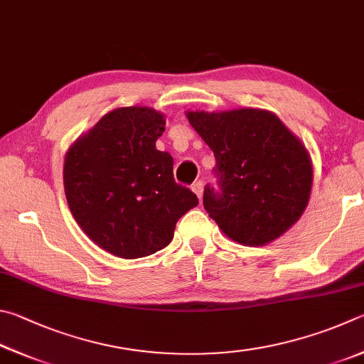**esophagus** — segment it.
Segmentation results:
<instances>
[{"label":"esophagus","instance_id":"34e87169","mask_svg":"<svg viewBox=\"0 0 364 364\" xmlns=\"http://www.w3.org/2000/svg\"><path fill=\"white\" fill-rule=\"evenodd\" d=\"M192 190L196 193V196H198L200 200L203 198V190H205V188H203V183L201 182H195L193 186H192Z\"/></svg>","mask_w":364,"mask_h":364}]
</instances>
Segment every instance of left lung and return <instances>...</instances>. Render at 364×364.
Here are the masks:
<instances>
[{"label": "left lung", "mask_w": 364, "mask_h": 364, "mask_svg": "<svg viewBox=\"0 0 364 364\" xmlns=\"http://www.w3.org/2000/svg\"><path fill=\"white\" fill-rule=\"evenodd\" d=\"M187 118L214 151L218 186L205 187L203 206L228 238L264 246L296 224L314 171L309 151L277 114L238 108Z\"/></svg>", "instance_id": "obj_1"}]
</instances>
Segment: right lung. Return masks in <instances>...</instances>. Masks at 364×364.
I'll list each match as a JSON object with an SVG mask.
<instances>
[{
    "instance_id": "obj_1",
    "label": "right lung",
    "mask_w": 364,
    "mask_h": 364,
    "mask_svg": "<svg viewBox=\"0 0 364 364\" xmlns=\"http://www.w3.org/2000/svg\"><path fill=\"white\" fill-rule=\"evenodd\" d=\"M161 113L117 108L70 146L63 187L75 220L102 250L145 257L171 243L177 220L198 205L174 181L171 153L156 150Z\"/></svg>"
}]
</instances>
